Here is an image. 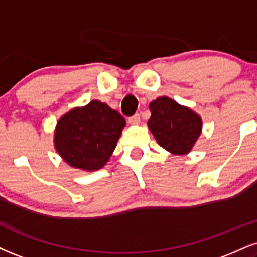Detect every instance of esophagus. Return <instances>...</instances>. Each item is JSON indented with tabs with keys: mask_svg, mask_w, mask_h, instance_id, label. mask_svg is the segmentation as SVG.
Segmentation results:
<instances>
[{
	"mask_svg": "<svg viewBox=\"0 0 257 257\" xmlns=\"http://www.w3.org/2000/svg\"><path fill=\"white\" fill-rule=\"evenodd\" d=\"M129 123L133 125L139 124V123H140V115H139V113H135L134 116L129 117Z\"/></svg>",
	"mask_w": 257,
	"mask_h": 257,
	"instance_id": "obj_1",
	"label": "esophagus"
}]
</instances>
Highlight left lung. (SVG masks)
Listing matches in <instances>:
<instances>
[{
  "instance_id": "8db88e82",
  "label": "left lung",
  "mask_w": 257,
  "mask_h": 257,
  "mask_svg": "<svg viewBox=\"0 0 257 257\" xmlns=\"http://www.w3.org/2000/svg\"><path fill=\"white\" fill-rule=\"evenodd\" d=\"M150 110L147 125L160 146L178 156L189 153L202 131L201 117L169 97L157 98Z\"/></svg>"
}]
</instances>
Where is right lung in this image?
Masks as SVG:
<instances>
[{
  "mask_svg": "<svg viewBox=\"0 0 257 257\" xmlns=\"http://www.w3.org/2000/svg\"><path fill=\"white\" fill-rule=\"evenodd\" d=\"M124 126L125 119L120 113L105 103L92 100L58 119L55 148L73 168L95 171L109 162Z\"/></svg>",
  "mask_w": 257,
  "mask_h": 257,
  "instance_id": "right-lung-1",
  "label": "right lung"
}]
</instances>
